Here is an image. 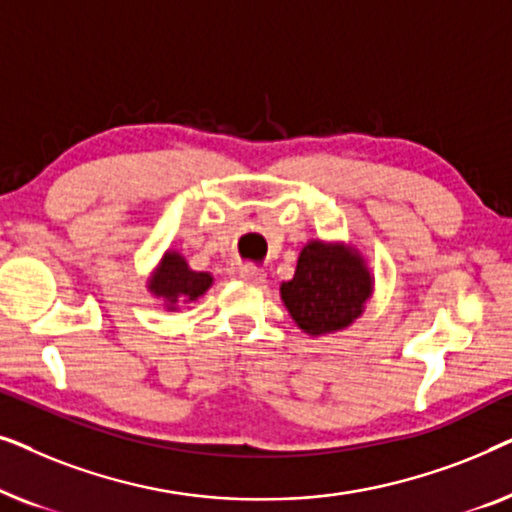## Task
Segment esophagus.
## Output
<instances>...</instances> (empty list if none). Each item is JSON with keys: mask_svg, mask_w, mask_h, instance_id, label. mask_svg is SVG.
Instances as JSON below:
<instances>
[{"mask_svg": "<svg viewBox=\"0 0 512 512\" xmlns=\"http://www.w3.org/2000/svg\"><path fill=\"white\" fill-rule=\"evenodd\" d=\"M240 277L249 284H263L265 282V272L261 268H256V265H242Z\"/></svg>", "mask_w": 512, "mask_h": 512, "instance_id": "34e87169", "label": "esophagus"}]
</instances>
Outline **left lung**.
Instances as JSON below:
<instances>
[{"mask_svg": "<svg viewBox=\"0 0 512 512\" xmlns=\"http://www.w3.org/2000/svg\"><path fill=\"white\" fill-rule=\"evenodd\" d=\"M279 293L300 331L317 338L361 317L373 277L354 247L312 240L300 251L296 275L279 286Z\"/></svg>", "mask_w": 512, "mask_h": 512, "instance_id": "1", "label": "left lung"}]
</instances>
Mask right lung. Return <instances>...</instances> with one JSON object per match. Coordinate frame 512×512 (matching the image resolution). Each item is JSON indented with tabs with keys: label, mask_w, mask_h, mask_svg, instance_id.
I'll return each instance as SVG.
<instances>
[{
	"label": "right lung",
	"mask_w": 512,
	"mask_h": 512,
	"mask_svg": "<svg viewBox=\"0 0 512 512\" xmlns=\"http://www.w3.org/2000/svg\"><path fill=\"white\" fill-rule=\"evenodd\" d=\"M209 272H195L188 268L186 258L177 251H165L163 261L149 279V291L156 298L165 300L167 310H177L179 303L198 300L212 286Z\"/></svg>",
	"instance_id": "1"
}]
</instances>
